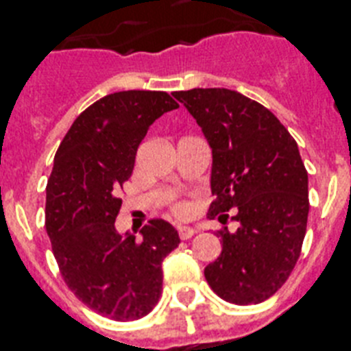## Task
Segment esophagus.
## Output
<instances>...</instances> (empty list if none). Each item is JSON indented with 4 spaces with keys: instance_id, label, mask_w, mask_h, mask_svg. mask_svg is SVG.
I'll use <instances>...</instances> for the list:
<instances>
[{
    "instance_id": "obj_1",
    "label": "esophagus",
    "mask_w": 351,
    "mask_h": 351,
    "mask_svg": "<svg viewBox=\"0 0 351 351\" xmlns=\"http://www.w3.org/2000/svg\"><path fill=\"white\" fill-rule=\"evenodd\" d=\"M194 234H196V230H194V228H191V226H180V228H178V235H180L182 241L191 239Z\"/></svg>"
}]
</instances>
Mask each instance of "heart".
<instances>
[{"label": "heart", "instance_id": "1", "mask_svg": "<svg viewBox=\"0 0 351 351\" xmlns=\"http://www.w3.org/2000/svg\"><path fill=\"white\" fill-rule=\"evenodd\" d=\"M173 212H175L178 217H187L189 216L191 208L187 203H175V205H173Z\"/></svg>", "mask_w": 351, "mask_h": 351}]
</instances>
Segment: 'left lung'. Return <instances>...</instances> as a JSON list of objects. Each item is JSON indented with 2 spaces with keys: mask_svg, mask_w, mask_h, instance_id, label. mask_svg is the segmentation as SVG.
Segmentation results:
<instances>
[{
  "mask_svg": "<svg viewBox=\"0 0 351 351\" xmlns=\"http://www.w3.org/2000/svg\"><path fill=\"white\" fill-rule=\"evenodd\" d=\"M202 126L212 148L208 217L239 228L217 230L223 250L205 267L225 302L252 305L271 298L302 253L308 217V176L298 144L264 105L230 89L173 94Z\"/></svg>",
  "mask_w": 351,
  "mask_h": 351,
  "instance_id": "8db88e82",
  "label": "left lung"
}]
</instances>
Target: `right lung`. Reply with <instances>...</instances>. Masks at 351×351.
<instances>
[{
    "instance_id": "right-lung-1",
    "label": "right lung",
    "mask_w": 351,
    "mask_h": 351,
    "mask_svg": "<svg viewBox=\"0 0 351 351\" xmlns=\"http://www.w3.org/2000/svg\"><path fill=\"white\" fill-rule=\"evenodd\" d=\"M178 103L162 90H121L85 108L67 130L46 185V232L75 296L114 321L141 319L162 293V261L180 244L164 219L143 237L117 234L119 191L153 121Z\"/></svg>"
}]
</instances>
